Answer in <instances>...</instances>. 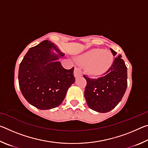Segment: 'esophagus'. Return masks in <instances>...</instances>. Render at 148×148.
I'll use <instances>...</instances> for the list:
<instances>
[{"mask_svg": "<svg viewBox=\"0 0 148 148\" xmlns=\"http://www.w3.org/2000/svg\"><path fill=\"white\" fill-rule=\"evenodd\" d=\"M74 76L76 77L82 76V72L81 71V69L78 68V67H76V66L75 67V69H74Z\"/></svg>", "mask_w": 148, "mask_h": 148, "instance_id": "esophagus-1", "label": "esophagus"}]
</instances>
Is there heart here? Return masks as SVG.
<instances>
[{"label": "heart", "instance_id": "b5f03b06", "mask_svg": "<svg viewBox=\"0 0 148 148\" xmlns=\"http://www.w3.org/2000/svg\"><path fill=\"white\" fill-rule=\"evenodd\" d=\"M78 61L86 65V71L91 76L104 74L112 66L114 56L111 51L102 49H92L80 55Z\"/></svg>", "mask_w": 148, "mask_h": 148}]
</instances>
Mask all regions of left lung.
<instances>
[{"instance_id":"1","label":"left lung","mask_w":148,"mask_h":148,"mask_svg":"<svg viewBox=\"0 0 148 148\" xmlns=\"http://www.w3.org/2000/svg\"><path fill=\"white\" fill-rule=\"evenodd\" d=\"M112 54L117 53L110 49ZM87 81L84 92L88 106L92 110L106 113L121 101L127 87V68L121 56L116 57L112 66L102 77L90 78L84 75Z\"/></svg>"}]
</instances>
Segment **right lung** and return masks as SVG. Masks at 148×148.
Here are the masks:
<instances>
[{
	"label": "right lung",
	"instance_id": "right-lung-1",
	"mask_svg": "<svg viewBox=\"0 0 148 148\" xmlns=\"http://www.w3.org/2000/svg\"><path fill=\"white\" fill-rule=\"evenodd\" d=\"M53 49L58 55L51 51ZM64 56L48 40L29 49L20 63L18 79L21 93L29 104L40 110H48L62 103L75 82L74 67L65 69L58 61Z\"/></svg>",
	"mask_w": 148,
	"mask_h": 148
}]
</instances>
